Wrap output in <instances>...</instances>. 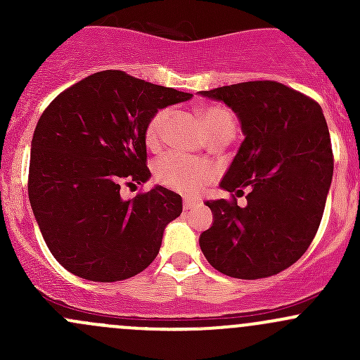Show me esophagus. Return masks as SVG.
<instances>
[{
	"label": "esophagus",
	"instance_id": "34e87169",
	"mask_svg": "<svg viewBox=\"0 0 360 360\" xmlns=\"http://www.w3.org/2000/svg\"><path fill=\"white\" fill-rule=\"evenodd\" d=\"M197 205H198V203L193 202V200H183V209L184 210H191V209H195Z\"/></svg>",
	"mask_w": 360,
	"mask_h": 360
}]
</instances>
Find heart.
Instances as JSON below:
<instances>
[{"mask_svg":"<svg viewBox=\"0 0 360 360\" xmlns=\"http://www.w3.org/2000/svg\"><path fill=\"white\" fill-rule=\"evenodd\" d=\"M169 116V110H158L148 120L146 129H144V141L151 150L158 148L162 143ZM200 118L210 141L223 136H233L235 122L230 111L224 110L223 106L207 104L200 110ZM216 176L217 170L212 163L205 160L181 157V155H167L160 158L155 167V177L162 186L186 195V197H197L210 181L216 179Z\"/></svg>","mask_w":360,"mask_h":360,"instance_id":"heart-1","label":"heart"}]
</instances>
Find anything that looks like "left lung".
Listing matches in <instances>:
<instances>
[{"label":"left lung","instance_id":"obj_1","mask_svg":"<svg viewBox=\"0 0 360 360\" xmlns=\"http://www.w3.org/2000/svg\"><path fill=\"white\" fill-rule=\"evenodd\" d=\"M238 115L244 143L221 188L231 198L205 202L214 223L200 235L203 256L221 274L271 277L310 248L333 179V150L317 101L271 79L203 90ZM246 195L240 207L236 198Z\"/></svg>","mask_w":360,"mask_h":360}]
</instances>
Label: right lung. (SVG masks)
Instances as JSON below:
<instances>
[{
  "mask_svg": "<svg viewBox=\"0 0 360 360\" xmlns=\"http://www.w3.org/2000/svg\"><path fill=\"white\" fill-rule=\"evenodd\" d=\"M190 97L108 69L60 92L39 116L29 202L45 244L68 271L94 282L125 281L157 257L163 230L183 212L181 195L157 186L125 202L120 188L151 176L148 120Z\"/></svg>",
  "mask_w": 360,
  "mask_h": 360,
  "instance_id": "obj_1",
  "label": "right lung"
}]
</instances>
